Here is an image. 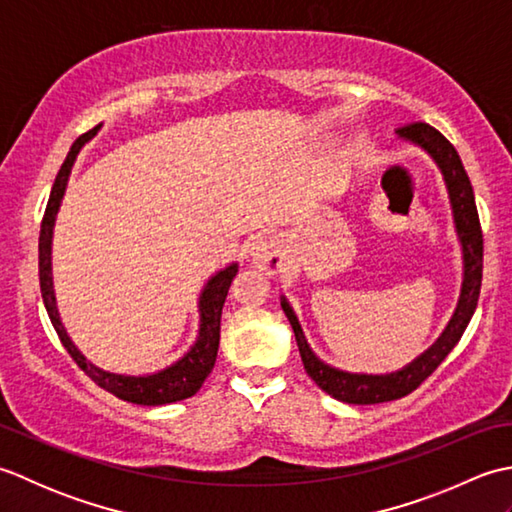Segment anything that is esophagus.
I'll use <instances>...</instances> for the list:
<instances>
[{
  "label": "esophagus",
  "mask_w": 512,
  "mask_h": 512,
  "mask_svg": "<svg viewBox=\"0 0 512 512\" xmlns=\"http://www.w3.org/2000/svg\"><path fill=\"white\" fill-rule=\"evenodd\" d=\"M248 257L266 275H279L286 268V250L277 237H255L248 246Z\"/></svg>",
  "instance_id": "1"
}]
</instances>
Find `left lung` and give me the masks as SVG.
I'll use <instances>...</instances> for the list:
<instances>
[{
    "mask_svg": "<svg viewBox=\"0 0 512 512\" xmlns=\"http://www.w3.org/2000/svg\"><path fill=\"white\" fill-rule=\"evenodd\" d=\"M396 138L402 143H409L413 147L422 149L433 162H436L438 171L442 173L444 187L449 193V204L453 213V226L455 235H458L460 250H462V286L460 297L455 303V310L451 314L449 323L444 325L442 334L433 341L427 350L413 358L411 363L402 365L396 372L387 374H365V372H347L330 363L321 361L310 347L306 334L299 323L297 312L292 310L286 295H281V308H284L286 317L295 332V339L299 345V354L303 367H306L308 376L317 383L325 394L347 402V405H376V402H389L398 400L402 396L411 394L424 378L433 374L447 354L453 350L462 334L469 325L473 312L477 308V299H480V286H482V228L480 217H477L475 195L471 180L466 176L462 160L458 151L444 138L438 129H433L427 123H413L402 129H396Z\"/></svg>",
    "mask_w": 512,
    "mask_h": 512,
    "instance_id": "left-lung-1",
    "label": "left lung"
}]
</instances>
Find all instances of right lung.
<instances>
[{
	"label": "right lung",
	"instance_id": "1",
	"mask_svg": "<svg viewBox=\"0 0 512 512\" xmlns=\"http://www.w3.org/2000/svg\"><path fill=\"white\" fill-rule=\"evenodd\" d=\"M101 127L103 123L90 129L88 134L76 138V143L70 147L68 156L63 160L57 180L52 184L50 200L46 206V215H43L41 235H39L41 297H43V303H46L48 317L54 325V330H57L63 347L74 358L76 365H79L96 385H101L116 398L134 402V405H147V407L169 405V402L191 398L195 391L202 387L206 376L211 374L217 358V347H220L222 308L228 295V288H231L233 277L239 270V264L237 262L228 264L206 279V284L202 286L200 297H198V314H200L198 336H195V341L191 343L189 350L184 352L178 361H173L171 365L151 374H118L92 363L90 358L74 345V341L70 339V334L61 321L57 295H54V279H52V237H54V224H57V213L61 209L65 189H68V180H70L76 156H79L81 149L101 132Z\"/></svg>",
	"mask_w": 512,
	"mask_h": 512
}]
</instances>
